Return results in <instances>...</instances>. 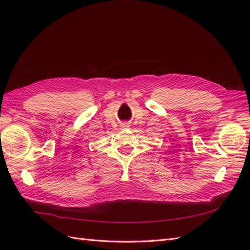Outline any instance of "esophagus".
Wrapping results in <instances>:
<instances>
[{
  "label": "esophagus",
  "instance_id": "obj_1",
  "mask_svg": "<svg viewBox=\"0 0 250 250\" xmlns=\"http://www.w3.org/2000/svg\"><path fill=\"white\" fill-rule=\"evenodd\" d=\"M126 126H129V125H126Z\"/></svg>",
  "mask_w": 250,
  "mask_h": 250
}]
</instances>
